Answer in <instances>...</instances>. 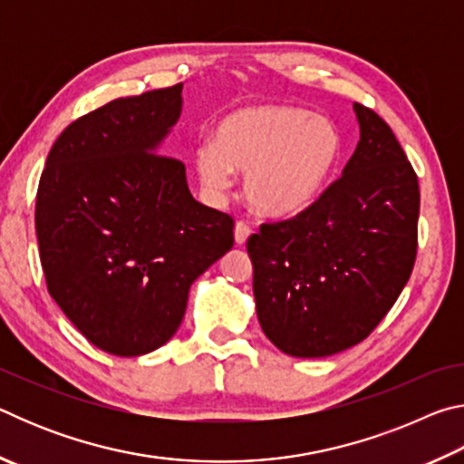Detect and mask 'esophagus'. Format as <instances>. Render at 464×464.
<instances>
[{
    "mask_svg": "<svg viewBox=\"0 0 464 464\" xmlns=\"http://www.w3.org/2000/svg\"><path fill=\"white\" fill-rule=\"evenodd\" d=\"M233 233H235V243H237V246H243L251 235V227L246 221H237L235 223Z\"/></svg>",
    "mask_w": 464,
    "mask_h": 464,
    "instance_id": "obj_1",
    "label": "esophagus"
}]
</instances>
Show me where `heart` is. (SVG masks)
Masks as SVG:
<instances>
[{"label":"heart","mask_w":464,"mask_h":464,"mask_svg":"<svg viewBox=\"0 0 464 464\" xmlns=\"http://www.w3.org/2000/svg\"><path fill=\"white\" fill-rule=\"evenodd\" d=\"M343 139L324 116L288 104H251L217 124L213 143L196 149L204 190L221 196L233 171H246L249 204L270 217L301 213L319 198L340 166Z\"/></svg>","instance_id":"heart-1"}]
</instances>
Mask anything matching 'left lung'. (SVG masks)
<instances>
[{
    "instance_id": "obj_1",
    "label": "left lung",
    "mask_w": 464,
    "mask_h": 464,
    "mask_svg": "<svg viewBox=\"0 0 464 464\" xmlns=\"http://www.w3.org/2000/svg\"><path fill=\"white\" fill-rule=\"evenodd\" d=\"M354 112L360 140L342 178L247 239L257 319L288 356L324 358L362 342L418 254V176L389 124L362 104Z\"/></svg>"
}]
</instances>
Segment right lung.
<instances>
[{"label":"right lung","mask_w":464,"mask_h":464,"mask_svg":"<svg viewBox=\"0 0 464 464\" xmlns=\"http://www.w3.org/2000/svg\"><path fill=\"white\" fill-rule=\"evenodd\" d=\"M182 83L108 102L54 140L36 194V237L54 303L96 345L143 356L182 324L192 282L233 247V218L194 200L161 155Z\"/></svg>","instance_id":"1"}]
</instances>
